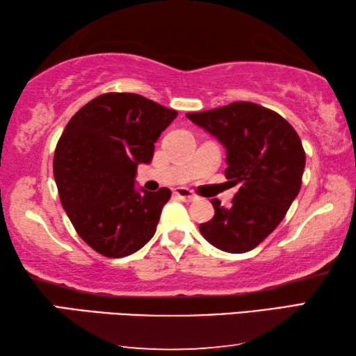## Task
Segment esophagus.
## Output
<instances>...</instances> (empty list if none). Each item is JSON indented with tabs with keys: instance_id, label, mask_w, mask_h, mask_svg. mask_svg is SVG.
Here are the masks:
<instances>
[{
	"instance_id": "34e87169",
	"label": "esophagus",
	"mask_w": 356,
	"mask_h": 356,
	"mask_svg": "<svg viewBox=\"0 0 356 356\" xmlns=\"http://www.w3.org/2000/svg\"><path fill=\"white\" fill-rule=\"evenodd\" d=\"M174 196L179 197L180 201H185V202H191L196 200V196L193 195V191L188 188H176L174 190Z\"/></svg>"
}]
</instances>
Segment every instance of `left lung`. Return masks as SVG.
Here are the masks:
<instances>
[{
	"instance_id": "left-lung-1",
	"label": "left lung",
	"mask_w": 356,
	"mask_h": 356,
	"mask_svg": "<svg viewBox=\"0 0 356 356\" xmlns=\"http://www.w3.org/2000/svg\"><path fill=\"white\" fill-rule=\"evenodd\" d=\"M191 122L226 147V179L240 185L232 206L212 200L213 218L200 225L202 237L226 252L251 251L284 218L301 188L305 149L287 120L252 102H234L188 113Z\"/></svg>"
}]
</instances>
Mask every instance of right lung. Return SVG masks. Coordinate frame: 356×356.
<instances>
[{"instance_id":"right-lung-1","label":"right lung","mask_w":356,"mask_h":356,"mask_svg":"<svg viewBox=\"0 0 356 356\" xmlns=\"http://www.w3.org/2000/svg\"><path fill=\"white\" fill-rule=\"evenodd\" d=\"M176 110L143 95L106 92L80 108L56 144L53 172L75 231L94 251L125 257L154 237L171 190L136 191L140 163Z\"/></svg>"}]
</instances>
